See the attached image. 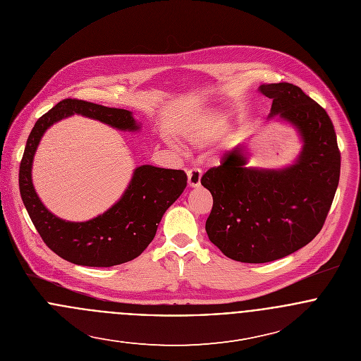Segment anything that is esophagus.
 <instances>
[{
  "instance_id": "1",
  "label": "esophagus",
  "mask_w": 361,
  "mask_h": 361,
  "mask_svg": "<svg viewBox=\"0 0 361 361\" xmlns=\"http://www.w3.org/2000/svg\"><path fill=\"white\" fill-rule=\"evenodd\" d=\"M200 180H202V171L200 169L193 168V169L188 171V182H189L190 188H199Z\"/></svg>"
}]
</instances>
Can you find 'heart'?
<instances>
[{
	"label": "heart",
	"mask_w": 361,
	"mask_h": 361,
	"mask_svg": "<svg viewBox=\"0 0 361 361\" xmlns=\"http://www.w3.org/2000/svg\"><path fill=\"white\" fill-rule=\"evenodd\" d=\"M193 140H196V142H202V137H200V135H195Z\"/></svg>",
	"instance_id": "1"
}]
</instances>
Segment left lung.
I'll list each match as a JSON object with an SVG mask.
<instances>
[{
    "label": "left lung",
    "mask_w": 361,
    "mask_h": 361,
    "mask_svg": "<svg viewBox=\"0 0 361 361\" xmlns=\"http://www.w3.org/2000/svg\"><path fill=\"white\" fill-rule=\"evenodd\" d=\"M272 100L268 118L295 126L303 149L282 169L246 166L245 146L209 168L202 185L212 196L207 218L208 239L240 262H269L305 247L321 231L341 173V152L326 111L292 83L261 85Z\"/></svg>",
    "instance_id": "8db88e82"
}]
</instances>
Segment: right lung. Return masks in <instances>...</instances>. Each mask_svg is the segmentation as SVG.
<instances>
[{
  "label": "right lung",
  "mask_w": 361,
  "mask_h": 361,
  "mask_svg": "<svg viewBox=\"0 0 361 361\" xmlns=\"http://www.w3.org/2000/svg\"><path fill=\"white\" fill-rule=\"evenodd\" d=\"M79 114L119 130H139L128 109L65 99L35 123L19 168V190L29 216L44 243L59 257L86 267H112L139 257L154 239L164 212L188 185L180 169L153 165L137 166L122 197L102 215L86 222H71L50 212L39 199L32 182V165L37 146L55 122Z\"/></svg>",
  "instance_id": "right-lung-1"
}]
</instances>
